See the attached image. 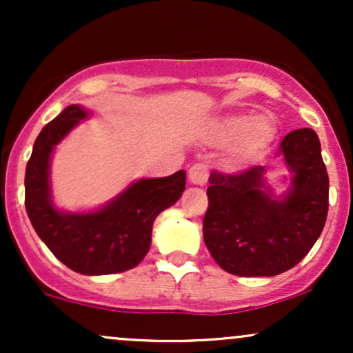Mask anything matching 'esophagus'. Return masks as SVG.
<instances>
[{"instance_id":"34e87169","label":"esophagus","mask_w":353,"mask_h":353,"mask_svg":"<svg viewBox=\"0 0 353 353\" xmlns=\"http://www.w3.org/2000/svg\"><path fill=\"white\" fill-rule=\"evenodd\" d=\"M209 171L205 164H194L189 169V181L196 185H204L208 182Z\"/></svg>"}]
</instances>
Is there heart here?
Wrapping results in <instances>:
<instances>
[{
    "label": "heart",
    "instance_id": "heart-1",
    "mask_svg": "<svg viewBox=\"0 0 353 353\" xmlns=\"http://www.w3.org/2000/svg\"><path fill=\"white\" fill-rule=\"evenodd\" d=\"M209 136L219 144L236 141L234 154L239 159H245L270 144L274 125L265 116L230 114L212 121L209 125Z\"/></svg>",
    "mask_w": 353,
    "mask_h": 353
}]
</instances>
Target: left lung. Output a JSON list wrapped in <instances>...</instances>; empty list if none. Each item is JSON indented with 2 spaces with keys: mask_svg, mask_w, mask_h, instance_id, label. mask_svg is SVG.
Segmentation results:
<instances>
[{
  "mask_svg": "<svg viewBox=\"0 0 353 353\" xmlns=\"http://www.w3.org/2000/svg\"><path fill=\"white\" fill-rule=\"evenodd\" d=\"M279 154L290 171L283 196H274L264 165L209 176L202 232L210 255L239 277H274L292 269L314 247L329 212V174L314 129L282 139Z\"/></svg>",
  "mask_w": 353,
  "mask_h": 353,
  "instance_id": "1",
  "label": "left lung"
}]
</instances>
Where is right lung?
Instances as JSON below:
<instances>
[{
    "mask_svg": "<svg viewBox=\"0 0 353 353\" xmlns=\"http://www.w3.org/2000/svg\"><path fill=\"white\" fill-rule=\"evenodd\" d=\"M89 111L71 104L36 137L24 174V204L31 224L48 249L71 270L84 275L124 272L139 264L151 247L152 224L179 201L185 171L139 179L119 196L89 212H68L52 204L51 156Z\"/></svg>",
    "mask_w": 353,
    "mask_h": 353,
    "instance_id": "add662e5",
    "label": "right lung"
}]
</instances>
